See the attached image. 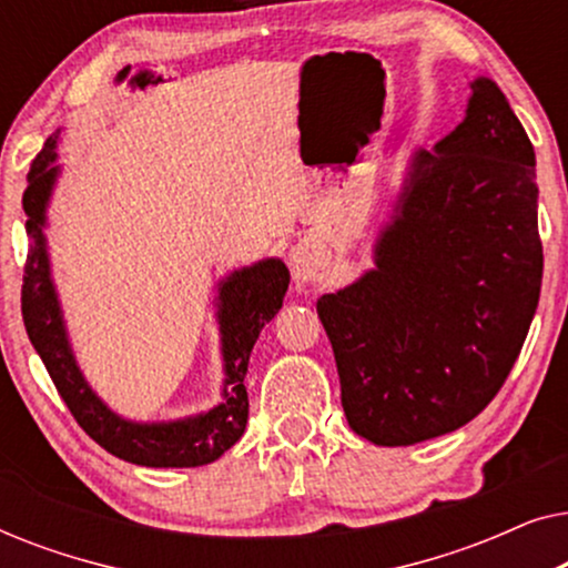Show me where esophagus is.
<instances>
[{"instance_id": "obj_1", "label": "esophagus", "mask_w": 568, "mask_h": 568, "mask_svg": "<svg viewBox=\"0 0 568 568\" xmlns=\"http://www.w3.org/2000/svg\"><path fill=\"white\" fill-rule=\"evenodd\" d=\"M325 263H328V253H325V245L315 243V240H302V243L294 247L292 268L300 282H310Z\"/></svg>"}]
</instances>
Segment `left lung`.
I'll use <instances>...</instances> for the list:
<instances>
[{
    "label": "left lung",
    "mask_w": 568,
    "mask_h": 568,
    "mask_svg": "<svg viewBox=\"0 0 568 568\" xmlns=\"http://www.w3.org/2000/svg\"><path fill=\"white\" fill-rule=\"evenodd\" d=\"M542 282L535 150L499 84L408 162L375 268L317 300L359 437L406 447L476 418L515 367Z\"/></svg>",
    "instance_id": "left-lung-1"
}]
</instances>
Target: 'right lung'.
<instances>
[{"label": "right lung", "instance_id": "obj_1", "mask_svg": "<svg viewBox=\"0 0 568 568\" xmlns=\"http://www.w3.org/2000/svg\"><path fill=\"white\" fill-rule=\"evenodd\" d=\"M59 131L45 139L43 150L28 173L22 209L28 222V263L22 276V321L33 348L57 385L77 424L108 453L144 468H199L214 463L243 437L247 424L245 375L251 352L263 325L282 310L290 268L278 258H266L232 271L220 282L216 323H220L224 385L222 403L206 414L175 422H131L105 406L84 379L67 336L57 286L51 278L49 245H45V209L61 168L57 165Z\"/></svg>", "mask_w": 568, "mask_h": 568}]
</instances>
